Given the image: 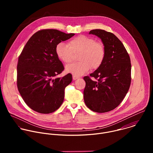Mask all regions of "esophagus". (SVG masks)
<instances>
[{"label": "esophagus", "instance_id": "1", "mask_svg": "<svg viewBox=\"0 0 153 153\" xmlns=\"http://www.w3.org/2000/svg\"><path fill=\"white\" fill-rule=\"evenodd\" d=\"M79 79V77L76 76H73V79L74 80H76V79Z\"/></svg>", "mask_w": 153, "mask_h": 153}]
</instances>
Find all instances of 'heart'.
Listing matches in <instances>:
<instances>
[{
	"label": "heart",
	"mask_w": 153,
	"mask_h": 153,
	"mask_svg": "<svg viewBox=\"0 0 153 153\" xmlns=\"http://www.w3.org/2000/svg\"><path fill=\"white\" fill-rule=\"evenodd\" d=\"M56 53L57 57L63 63H70L74 54H79L77 63L66 67L67 73L76 76H80L88 72L91 68H99L105 57V50L102 43L94 39L85 36H77L69 41L68 44L60 42L56 45Z\"/></svg>",
	"instance_id": "heart-1"
}]
</instances>
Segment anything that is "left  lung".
I'll use <instances>...</instances> for the list:
<instances>
[{"label":"left lung","mask_w":153,"mask_h":153,"mask_svg":"<svg viewBox=\"0 0 153 153\" xmlns=\"http://www.w3.org/2000/svg\"><path fill=\"white\" fill-rule=\"evenodd\" d=\"M89 34L101 39L105 57L99 68L90 76L83 77L86 82L83 99L91 110L106 113L117 107L127 94L131 80V65L123 43L114 34L99 29L93 30Z\"/></svg>","instance_id":"8db88e82"}]
</instances>
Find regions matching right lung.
Instances as JSON below:
<instances>
[{"instance_id":"right-lung-1","label":"right lung","mask_w":153,"mask_h":153,"mask_svg":"<svg viewBox=\"0 0 153 153\" xmlns=\"http://www.w3.org/2000/svg\"><path fill=\"white\" fill-rule=\"evenodd\" d=\"M74 36L57 30H42L28 40L18 59L17 85L26 104L42 114L56 111L63 102L65 88L72 81L69 73L56 77L64 70L56 53L59 43Z\"/></svg>"}]
</instances>
